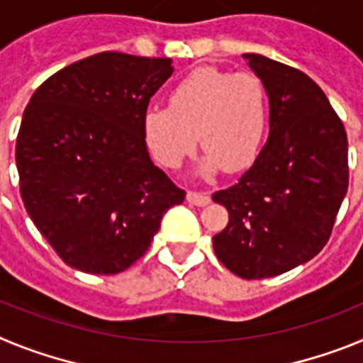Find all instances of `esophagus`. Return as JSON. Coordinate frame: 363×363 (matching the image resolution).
Listing matches in <instances>:
<instances>
[{"label": "esophagus", "mask_w": 363, "mask_h": 363, "mask_svg": "<svg viewBox=\"0 0 363 363\" xmlns=\"http://www.w3.org/2000/svg\"><path fill=\"white\" fill-rule=\"evenodd\" d=\"M187 201L191 205H196V207H205V205L211 203V196H209V194H205V192L189 191L187 192Z\"/></svg>", "instance_id": "esophagus-1"}]
</instances>
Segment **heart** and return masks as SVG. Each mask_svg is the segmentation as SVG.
Returning <instances> with one entry per match:
<instances>
[{
	"mask_svg": "<svg viewBox=\"0 0 363 363\" xmlns=\"http://www.w3.org/2000/svg\"><path fill=\"white\" fill-rule=\"evenodd\" d=\"M269 118L267 92L258 76L200 67L169 94V107L145 112V136L154 156L176 167L198 143L205 150L198 171H242L255 162Z\"/></svg>",
	"mask_w": 363,
	"mask_h": 363,
	"instance_id": "1",
	"label": "heart"
}]
</instances>
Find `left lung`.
I'll list each match as a JSON object with an SVG mask.
<instances>
[{"label":"left lung","mask_w":363,"mask_h":363,"mask_svg":"<svg viewBox=\"0 0 363 363\" xmlns=\"http://www.w3.org/2000/svg\"><path fill=\"white\" fill-rule=\"evenodd\" d=\"M269 96V138L242 178L213 200L229 223L213 238L236 277L259 280L318 255L349 185L347 134L327 96L301 70L243 54Z\"/></svg>","instance_id":"obj_1"}]
</instances>
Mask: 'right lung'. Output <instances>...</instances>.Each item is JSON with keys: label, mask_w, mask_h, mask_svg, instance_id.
<instances>
[{"label": "right lung", "mask_w": 363, "mask_h": 363, "mask_svg": "<svg viewBox=\"0 0 363 363\" xmlns=\"http://www.w3.org/2000/svg\"><path fill=\"white\" fill-rule=\"evenodd\" d=\"M172 70L171 57L99 52L57 70L32 94L16 142L19 192L70 267L129 269L163 214L185 200L150 160L143 125Z\"/></svg>", "instance_id": "obj_1"}]
</instances>
